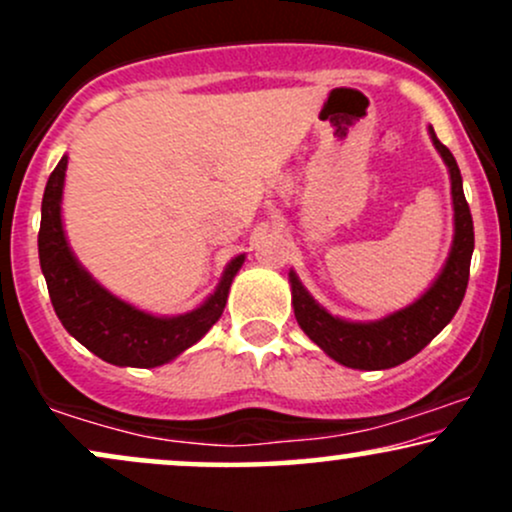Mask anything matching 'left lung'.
I'll return each mask as SVG.
<instances>
[{"label":"left lung","mask_w":512,"mask_h":512,"mask_svg":"<svg viewBox=\"0 0 512 512\" xmlns=\"http://www.w3.org/2000/svg\"><path fill=\"white\" fill-rule=\"evenodd\" d=\"M431 142L438 149L450 173L452 211H455V236L443 269L424 296L407 308L390 313L373 322H351L327 313L310 296L296 272H289L291 305L298 325L327 356L346 368L385 370L409 361L431 342L436 334L455 317L469 281V262L474 252V223L469 204L462 192V175L448 146L438 142L433 127H428Z\"/></svg>","instance_id":"obj_1"}]
</instances>
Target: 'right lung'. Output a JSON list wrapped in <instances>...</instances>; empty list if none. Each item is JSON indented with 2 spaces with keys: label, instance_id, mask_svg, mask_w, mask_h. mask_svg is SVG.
<instances>
[{
  "label": "right lung",
  "instance_id": "add662e5",
  "mask_svg": "<svg viewBox=\"0 0 512 512\" xmlns=\"http://www.w3.org/2000/svg\"><path fill=\"white\" fill-rule=\"evenodd\" d=\"M67 156L52 170L40 207L38 255L48 281L50 301L57 317L76 342L113 366L156 368L173 361L197 344L226 308L233 276L243 267L245 255L233 257L223 269L214 293L199 308L185 315H151L122 301L98 284L81 267L62 226V192Z\"/></svg>",
  "mask_w": 512,
  "mask_h": 512
}]
</instances>
